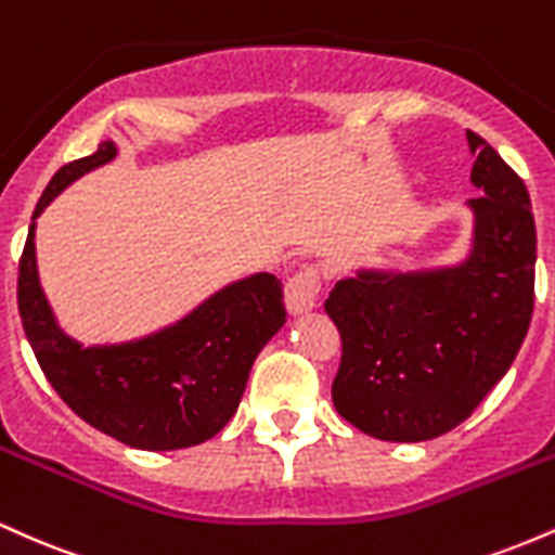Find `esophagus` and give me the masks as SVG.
<instances>
[{"label": "esophagus", "mask_w": 555, "mask_h": 555, "mask_svg": "<svg viewBox=\"0 0 555 555\" xmlns=\"http://www.w3.org/2000/svg\"><path fill=\"white\" fill-rule=\"evenodd\" d=\"M318 289H321V282H318V271L313 266H302L295 276H289V282L284 286V302L286 310L292 315L308 313V310L315 308Z\"/></svg>", "instance_id": "obj_1"}]
</instances>
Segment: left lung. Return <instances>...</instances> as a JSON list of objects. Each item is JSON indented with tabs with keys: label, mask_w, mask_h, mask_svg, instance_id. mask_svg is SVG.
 <instances>
[{
	"label": "left lung",
	"mask_w": 555,
	"mask_h": 555,
	"mask_svg": "<svg viewBox=\"0 0 555 555\" xmlns=\"http://www.w3.org/2000/svg\"><path fill=\"white\" fill-rule=\"evenodd\" d=\"M473 253L454 269L360 271L326 313L341 336L336 412L380 441H428L464 423L517 358L534 305V216L521 177L477 132Z\"/></svg>",
	"instance_id": "obj_1"
}]
</instances>
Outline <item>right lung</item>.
<instances>
[{
	"label": "right lung",
	"mask_w": 555,
	"mask_h": 555,
	"mask_svg": "<svg viewBox=\"0 0 555 555\" xmlns=\"http://www.w3.org/2000/svg\"><path fill=\"white\" fill-rule=\"evenodd\" d=\"M117 156L112 140L69 162L36 203V216L69 182ZM28 229L17 310L38 365L75 415L132 449L171 451L214 438L237 412L253 362L284 326V289L271 273L229 284L175 326L132 344L80 347L56 326L36 271Z\"/></svg>",
	"instance_id": "right-lung-1"
}]
</instances>
